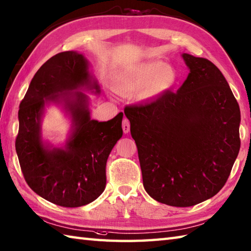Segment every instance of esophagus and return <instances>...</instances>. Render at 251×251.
Returning a JSON list of instances; mask_svg holds the SVG:
<instances>
[{
  "label": "esophagus",
  "mask_w": 251,
  "mask_h": 251,
  "mask_svg": "<svg viewBox=\"0 0 251 251\" xmlns=\"http://www.w3.org/2000/svg\"><path fill=\"white\" fill-rule=\"evenodd\" d=\"M122 128H123V131H124L125 134H128V132H129V130H130V123H129V121L127 120V119L123 120Z\"/></svg>",
  "instance_id": "34e87169"
}]
</instances>
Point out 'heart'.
Wrapping results in <instances>:
<instances>
[{
    "label": "heart",
    "mask_w": 251,
    "mask_h": 251,
    "mask_svg": "<svg viewBox=\"0 0 251 251\" xmlns=\"http://www.w3.org/2000/svg\"><path fill=\"white\" fill-rule=\"evenodd\" d=\"M175 78L172 67L161 61H150L120 73L116 79V88L124 93H137L145 89L148 97H153L170 88Z\"/></svg>",
    "instance_id": "1"
}]
</instances>
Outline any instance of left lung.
<instances>
[{"label":"left lung","mask_w":251,"mask_h":251,"mask_svg":"<svg viewBox=\"0 0 251 251\" xmlns=\"http://www.w3.org/2000/svg\"><path fill=\"white\" fill-rule=\"evenodd\" d=\"M182 57L190 73L177 92L124 109L147 193L175 207L216 195L241 148V111L226 77L206 58Z\"/></svg>","instance_id":"left-lung-1"}]
</instances>
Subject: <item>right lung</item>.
I'll return each instance as SVG.
<instances>
[{
	"mask_svg": "<svg viewBox=\"0 0 251 251\" xmlns=\"http://www.w3.org/2000/svg\"><path fill=\"white\" fill-rule=\"evenodd\" d=\"M82 86L99 93L84 56L62 51L37 70L19 105L15 147L25 182L62 207H81L100 196L106 182V159L123 135L122 112L108 122L90 120L87 97L73 92ZM60 100L74 117L75 130L66 149L49 151L40 140V116L45 103Z\"/></svg>",
	"mask_w": 251,
	"mask_h": 251,
	"instance_id": "obj_1",
	"label": "right lung"
}]
</instances>
